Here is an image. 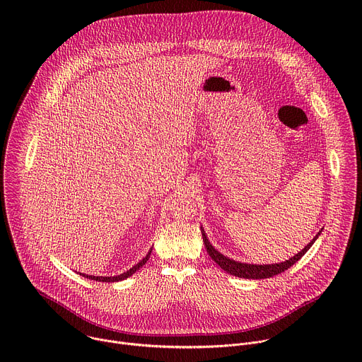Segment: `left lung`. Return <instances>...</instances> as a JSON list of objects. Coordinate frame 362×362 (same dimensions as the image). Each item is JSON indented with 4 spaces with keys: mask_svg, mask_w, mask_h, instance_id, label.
I'll use <instances>...</instances> for the list:
<instances>
[{
    "mask_svg": "<svg viewBox=\"0 0 362 362\" xmlns=\"http://www.w3.org/2000/svg\"><path fill=\"white\" fill-rule=\"evenodd\" d=\"M322 232V230H321ZM321 232L309 242L299 253H296L293 257H291L289 261L281 262V264H274V265H250V264H240V262H235L229 257L223 256L222 253H219L208 240L204 235V230L202 229V238H203V243L206 246V250H208L209 256L212 257V261H215L223 271H226L230 275H235L238 278H245V279H265V278H272L278 274L285 272L288 268H291L293 264H296L300 257L309 250L314 245V242L317 240V238L321 235Z\"/></svg>",
    "mask_w": 362,
    "mask_h": 362,
    "instance_id": "left-lung-1",
    "label": "left lung"
}]
</instances>
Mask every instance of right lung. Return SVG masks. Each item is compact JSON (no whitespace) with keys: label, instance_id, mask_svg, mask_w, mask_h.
I'll return each mask as SVG.
<instances>
[{"label":"right lung","instance_id":"add662e5","mask_svg":"<svg viewBox=\"0 0 362 362\" xmlns=\"http://www.w3.org/2000/svg\"><path fill=\"white\" fill-rule=\"evenodd\" d=\"M150 252H151V250H148V253L143 257V259H141L137 265H134L132 269H129L127 272H124V274H122V275H117V276H91V275H84V274H80V275H83L84 278L91 279V281H98V282H119V281H123V279L129 278V276H130V275H133L139 268H141V267L148 261Z\"/></svg>","mask_w":362,"mask_h":362}]
</instances>
